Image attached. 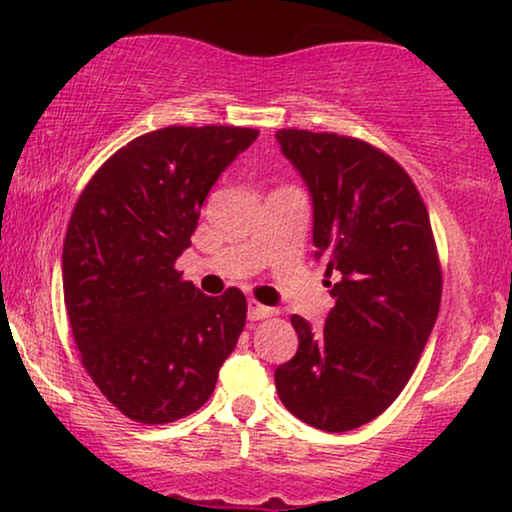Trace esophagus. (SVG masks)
<instances>
[{"mask_svg": "<svg viewBox=\"0 0 512 512\" xmlns=\"http://www.w3.org/2000/svg\"><path fill=\"white\" fill-rule=\"evenodd\" d=\"M249 319L251 321H258V319H265V317H272V307H265L261 303H256V300H249Z\"/></svg>", "mask_w": 512, "mask_h": 512, "instance_id": "obj_1", "label": "esophagus"}]
</instances>
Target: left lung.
<instances>
[{
    "instance_id": "8db88e82",
    "label": "left lung",
    "mask_w": 512,
    "mask_h": 512,
    "mask_svg": "<svg viewBox=\"0 0 512 512\" xmlns=\"http://www.w3.org/2000/svg\"><path fill=\"white\" fill-rule=\"evenodd\" d=\"M275 137L310 191L314 256L340 275L324 328L291 317L298 352L275 387L300 422L352 431L396 401L436 324L443 277L429 212L408 172L361 139Z\"/></svg>"
}]
</instances>
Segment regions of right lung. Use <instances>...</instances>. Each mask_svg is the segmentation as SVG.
I'll return each mask as SVG.
<instances>
[{"instance_id":"add662e5","label":"right lung","mask_w":512,"mask_h":512,"mask_svg":"<svg viewBox=\"0 0 512 512\" xmlns=\"http://www.w3.org/2000/svg\"><path fill=\"white\" fill-rule=\"evenodd\" d=\"M258 130H153L83 188L62 249L65 307L83 368L125 417L167 424L202 408L247 321V298H212L174 261L200 207Z\"/></svg>"}]
</instances>
